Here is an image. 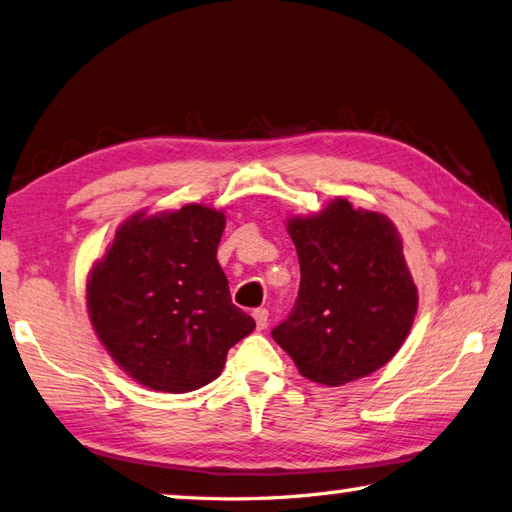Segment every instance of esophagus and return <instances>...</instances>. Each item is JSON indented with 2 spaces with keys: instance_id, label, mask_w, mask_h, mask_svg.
<instances>
[{
  "instance_id": "1",
  "label": "esophagus",
  "mask_w": 512,
  "mask_h": 512,
  "mask_svg": "<svg viewBox=\"0 0 512 512\" xmlns=\"http://www.w3.org/2000/svg\"><path fill=\"white\" fill-rule=\"evenodd\" d=\"M254 320H256L258 331H265L267 324H269V311L267 309H256L254 311Z\"/></svg>"
}]
</instances>
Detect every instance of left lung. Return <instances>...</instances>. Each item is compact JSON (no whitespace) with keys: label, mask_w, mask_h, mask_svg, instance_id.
<instances>
[{"label":"left lung","mask_w":512,"mask_h":512,"mask_svg":"<svg viewBox=\"0 0 512 512\" xmlns=\"http://www.w3.org/2000/svg\"><path fill=\"white\" fill-rule=\"evenodd\" d=\"M300 260V291L271 337L300 374L344 385L385 366L410 333L418 293L394 223L335 199L287 223Z\"/></svg>","instance_id":"1"}]
</instances>
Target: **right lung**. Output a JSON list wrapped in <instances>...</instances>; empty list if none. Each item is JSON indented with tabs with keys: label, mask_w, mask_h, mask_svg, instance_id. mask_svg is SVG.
I'll use <instances>...</instances> for the list:
<instances>
[{
	"label": "right lung",
	"mask_w": 512,
	"mask_h": 512,
	"mask_svg": "<svg viewBox=\"0 0 512 512\" xmlns=\"http://www.w3.org/2000/svg\"><path fill=\"white\" fill-rule=\"evenodd\" d=\"M225 214L197 203L124 221L87 280L89 320L118 366L157 392H192L221 374L256 328L232 304L217 260Z\"/></svg>",
	"instance_id": "obj_1"
}]
</instances>
